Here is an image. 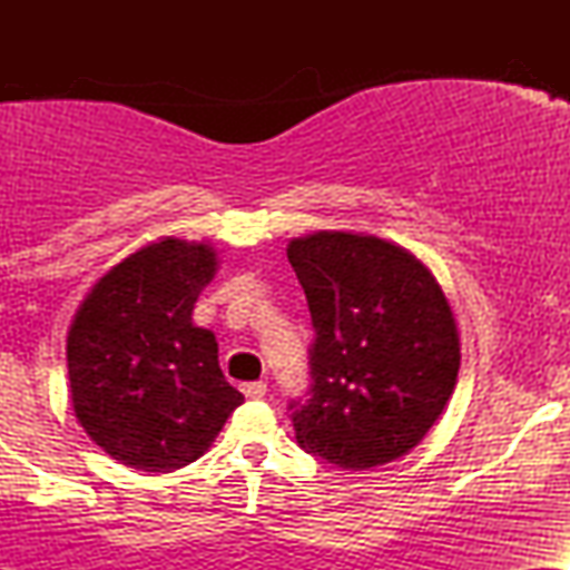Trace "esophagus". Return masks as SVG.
Listing matches in <instances>:
<instances>
[{
	"label": "esophagus",
	"mask_w": 570,
	"mask_h": 570,
	"mask_svg": "<svg viewBox=\"0 0 570 570\" xmlns=\"http://www.w3.org/2000/svg\"><path fill=\"white\" fill-rule=\"evenodd\" d=\"M240 391H244L246 399H263L265 391H267V385L263 381H254V383L240 385Z\"/></svg>",
	"instance_id": "34e87169"
}]
</instances>
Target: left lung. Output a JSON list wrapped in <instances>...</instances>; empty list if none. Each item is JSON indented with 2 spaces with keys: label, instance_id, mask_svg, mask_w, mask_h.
<instances>
[{
  "label": "left lung",
  "instance_id": "obj_1",
  "mask_svg": "<svg viewBox=\"0 0 570 570\" xmlns=\"http://www.w3.org/2000/svg\"><path fill=\"white\" fill-rule=\"evenodd\" d=\"M286 257L316 332L307 399L289 402L299 448L351 472L396 461L442 415L461 367L440 284L375 235L316 233Z\"/></svg>",
  "mask_w": 570,
  "mask_h": 570
}]
</instances>
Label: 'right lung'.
<instances>
[{"instance_id":"1","label":"right lung","mask_w":570,"mask_h":570,"mask_svg":"<svg viewBox=\"0 0 570 570\" xmlns=\"http://www.w3.org/2000/svg\"><path fill=\"white\" fill-rule=\"evenodd\" d=\"M214 271L206 244L160 240L98 281L69 330L77 421L104 453L139 472L193 463L244 402L222 375L217 337L193 324Z\"/></svg>"}]
</instances>
